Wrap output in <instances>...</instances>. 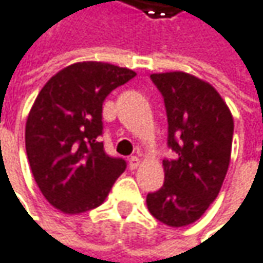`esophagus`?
Here are the masks:
<instances>
[{"label": "esophagus", "instance_id": "obj_1", "mask_svg": "<svg viewBox=\"0 0 263 263\" xmlns=\"http://www.w3.org/2000/svg\"><path fill=\"white\" fill-rule=\"evenodd\" d=\"M128 165H129V170H135V168L140 165V159H138L137 156H132V158H129V162H128Z\"/></svg>", "mask_w": 263, "mask_h": 263}]
</instances>
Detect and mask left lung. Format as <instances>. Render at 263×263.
Segmentation results:
<instances>
[{"instance_id": "8db88e82", "label": "left lung", "mask_w": 263, "mask_h": 263, "mask_svg": "<svg viewBox=\"0 0 263 263\" xmlns=\"http://www.w3.org/2000/svg\"><path fill=\"white\" fill-rule=\"evenodd\" d=\"M168 120L164 185L147 194V209L158 221L183 227L197 221L214 202L226 178L233 138V117L209 83L185 72L152 73Z\"/></svg>"}]
</instances>
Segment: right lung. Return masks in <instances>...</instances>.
Listing matches in <instances>:
<instances>
[{
    "instance_id": "1",
    "label": "right lung",
    "mask_w": 263,
    "mask_h": 263,
    "mask_svg": "<svg viewBox=\"0 0 263 263\" xmlns=\"http://www.w3.org/2000/svg\"><path fill=\"white\" fill-rule=\"evenodd\" d=\"M137 73L102 61L73 63L39 91L25 125V149L39 190L63 214L98 208L125 172L99 141L102 104Z\"/></svg>"
}]
</instances>
